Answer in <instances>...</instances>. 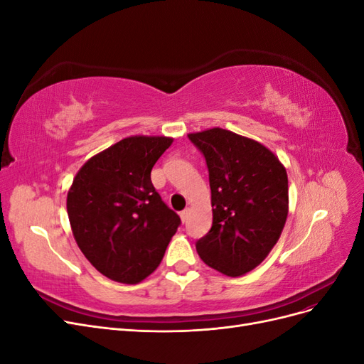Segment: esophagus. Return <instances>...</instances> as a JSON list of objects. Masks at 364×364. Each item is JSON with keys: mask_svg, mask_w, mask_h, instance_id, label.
<instances>
[{"mask_svg": "<svg viewBox=\"0 0 364 364\" xmlns=\"http://www.w3.org/2000/svg\"><path fill=\"white\" fill-rule=\"evenodd\" d=\"M190 213H191V209H190V208H186V209H183V211H181V218H182V222H183V223L186 222V220H188Z\"/></svg>", "mask_w": 364, "mask_h": 364, "instance_id": "obj_1", "label": "esophagus"}]
</instances>
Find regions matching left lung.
<instances>
[{"instance_id": "1", "label": "left lung", "mask_w": 364, "mask_h": 364, "mask_svg": "<svg viewBox=\"0 0 364 364\" xmlns=\"http://www.w3.org/2000/svg\"><path fill=\"white\" fill-rule=\"evenodd\" d=\"M209 173L213 226L196 241L199 257L228 277L261 264L289 214L287 171L258 141L214 127L188 135Z\"/></svg>"}]
</instances>
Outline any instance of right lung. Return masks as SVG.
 I'll use <instances>...</instances> for the list:
<instances>
[{
  "instance_id": "1",
  "label": "right lung",
  "mask_w": 364,
  "mask_h": 364,
  "mask_svg": "<svg viewBox=\"0 0 364 364\" xmlns=\"http://www.w3.org/2000/svg\"><path fill=\"white\" fill-rule=\"evenodd\" d=\"M171 142L167 136H129L75 174L67 197L73 235L86 259L109 279H146L181 225L150 179Z\"/></svg>"
}]
</instances>
